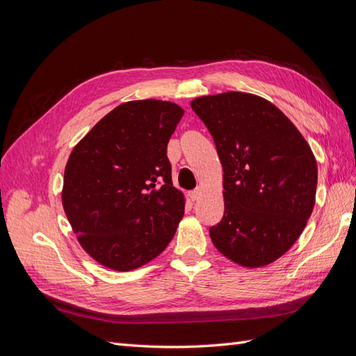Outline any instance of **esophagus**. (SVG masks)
<instances>
[{"mask_svg":"<svg viewBox=\"0 0 356 356\" xmlns=\"http://www.w3.org/2000/svg\"><path fill=\"white\" fill-rule=\"evenodd\" d=\"M200 195H202V190H200V188H195V190H191V191L188 193V197H190L193 202H196V200H199Z\"/></svg>","mask_w":356,"mask_h":356,"instance_id":"34e87169","label":"esophagus"}]
</instances>
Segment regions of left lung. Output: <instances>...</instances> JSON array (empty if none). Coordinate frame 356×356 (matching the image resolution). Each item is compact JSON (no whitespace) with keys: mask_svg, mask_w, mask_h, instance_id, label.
<instances>
[{"mask_svg":"<svg viewBox=\"0 0 356 356\" xmlns=\"http://www.w3.org/2000/svg\"><path fill=\"white\" fill-rule=\"evenodd\" d=\"M190 105L212 135L224 172V215L209 229L215 248L245 267L273 263L314 211V153L289 118L260 96L227 92Z\"/></svg>","mask_w":356,"mask_h":356,"instance_id":"8db88e82","label":"left lung"}]
</instances>
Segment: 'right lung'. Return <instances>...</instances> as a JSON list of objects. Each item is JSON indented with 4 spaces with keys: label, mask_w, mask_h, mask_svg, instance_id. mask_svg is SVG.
I'll return each mask as SVG.
<instances>
[{
    "label": "right lung",
    "mask_w": 356,
    "mask_h": 356,
    "mask_svg": "<svg viewBox=\"0 0 356 356\" xmlns=\"http://www.w3.org/2000/svg\"><path fill=\"white\" fill-rule=\"evenodd\" d=\"M184 110L168 101L115 106L74 147L62 204L83 250L118 272L152 261L174 238L184 196L168 143Z\"/></svg>",
    "instance_id": "obj_1"
}]
</instances>
